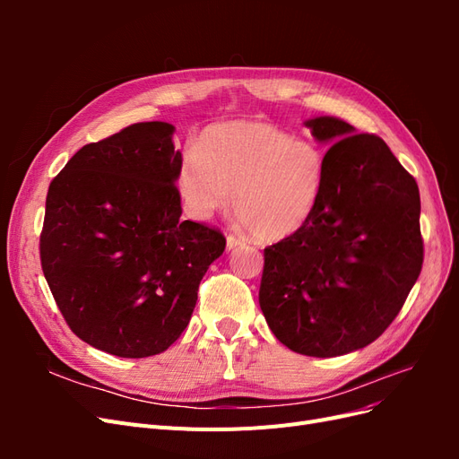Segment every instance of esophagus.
<instances>
[{"label": "esophagus", "instance_id": "obj_1", "mask_svg": "<svg viewBox=\"0 0 459 459\" xmlns=\"http://www.w3.org/2000/svg\"><path fill=\"white\" fill-rule=\"evenodd\" d=\"M226 243H228V248H230V251H231V248L239 247L243 241H241L239 238H235V235H228V238H226Z\"/></svg>", "mask_w": 459, "mask_h": 459}]
</instances>
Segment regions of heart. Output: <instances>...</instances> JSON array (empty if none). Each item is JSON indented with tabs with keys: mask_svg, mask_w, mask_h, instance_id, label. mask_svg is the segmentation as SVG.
Segmentation results:
<instances>
[{
	"mask_svg": "<svg viewBox=\"0 0 459 459\" xmlns=\"http://www.w3.org/2000/svg\"><path fill=\"white\" fill-rule=\"evenodd\" d=\"M327 176V152L266 120L218 122L186 152L176 187L186 211L208 220L231 203L260 241H281L308 224Z\"/></svg>",
	"mask_w": 459,
	"mask_h": 459,
	"instance_id": "1",
	"label": "heart"
}]
</instances>
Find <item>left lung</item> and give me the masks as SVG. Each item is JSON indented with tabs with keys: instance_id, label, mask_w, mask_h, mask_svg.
<instances>
[{
	"instance_id": "left-lung-1",
	"label": "left lung",
	"mask_w": 459,
	"mask_h": 459,
	"mask_svg": "<svg viewBox=\"0 0 459 459\" xmlns=\"http://www.w3.org/2000/svg\"><path fill=\"white\" fill-rule=\"evenodd\" d=\"M327 151L316 212L264 248L260 308L277 341L304 356L364 349L393 324L423 266L420 189L375 134L317 117Z\"/></svg>"
}]
</instances>
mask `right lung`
Listing matches in <instances>:
<instances>
[{"mask_svg": "<svg viewBox=\"0 0 459 459\" xmlns=\"http://www.w3.org/2000/svg\"><path fill=\"white\" fill-rule=\"evenodd\" d=\"M169 122L88 143L53 178L39 260L76 337L120 358L164 352L187 327L218 230L182 220Z\"/></svg>", "mask_w": 459, "mask_h": 459, "instance_id": "obj_1", "label": "right lung"}]
</instances>
